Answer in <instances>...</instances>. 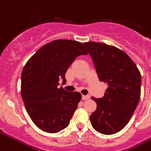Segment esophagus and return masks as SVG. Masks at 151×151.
Wrapping results in <instances>:
<instances>
[{
  "instance_id": "34e87169",
  "label": "esophagus",
  "mask_w": 151,
  "mask_h": 151,
  "mask_svg": "<svg viewBox=\"0 0 151 151\" xmlns=\"http://www.w3.org/2000/svg\"><path fill=\"white\" fill-rule=\"evenodd\" d=\"M89 98H90V96H88V95H86V96L83 95V96H82V100H84V101H86V100H88Z\"/></svg>"
}]
</instances>
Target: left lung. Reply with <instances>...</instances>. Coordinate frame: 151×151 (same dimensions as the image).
Wrapping results in <instances>:
<instances>
[{
    "instance_id": "1",
    "label": "left lung",
    "mask_w": 151,
    "mask_h": 151,
    "mask_svg": "<svg viewBox=\"0 0 151 151\" xmlns=\"http://www.w3.org/2000/svg\"><path fill=\"white\" fill-rule=\"evenodd\" d=\"M83 45L90 55L101 81L108 88L96 103L90 122L96 132L112 134L121 131L132 118L141 94V74L132 58L119 48L103 42Z\"/></svg>"
}]
</instances>
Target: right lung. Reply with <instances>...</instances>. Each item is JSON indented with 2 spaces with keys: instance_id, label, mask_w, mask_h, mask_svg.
I'll return each instance as SVG.
<instances>
[{
  "instance_id": "1",
  "label": "right lung",
  "mask_w": 151,
  "mask_h": 151,
  "mask_svg": "<svg viewBox=\"0 0 151 151\" xmlns=\"http://www.w3.org/2000/svg\"><path fill=\"white\" fill-rule=\"evenodd\" d=\"M87 54L81 42L57 40L40 47L25 64L22 99L30 118L43 132L57 133L70 124L81 94L59 88L58 81L65 82L69 66L78 56Z\"/></svg>"
}]
</instances>
